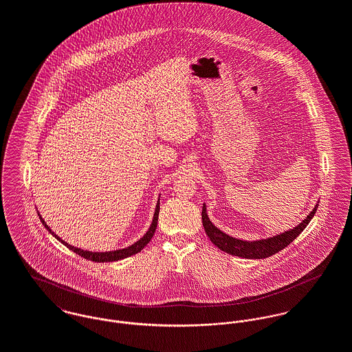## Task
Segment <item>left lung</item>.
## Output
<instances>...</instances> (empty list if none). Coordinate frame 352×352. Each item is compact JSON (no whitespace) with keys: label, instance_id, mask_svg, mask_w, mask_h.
<instances>
[{"label":"left lung","instance_id":"left-lung-1","mask_svg":"<svg viewBox=\"0 0 352 352\" xmlns=\"http://www.w3.org/2000/svg\"><path fill=\"white\" fill-rule=\"evenodd\" d=\"M317 207H318V201L316 203L313 210L307 214V217L296 228H293L287 232H283L280 234H276V236H272L268 239L254 240V241L240 240V239L232 237V236L223 233L222 230H219L210 221L204 203H203V208H201V222H203L206 234L208 236L211 243L221 251L226 252L233 256L244 257V258H265V257L275 254L276 252L285 250L290 243H293L301 234L303 229L307 226V223L311 221V218L314 217V214L317 211Z\"/></svg>","mask_w":352,"mask_h":352}]
</instances>
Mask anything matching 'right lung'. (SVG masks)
I'll use <instances>...</instances> for the list:
<instances>
[{"instance_id": "add662e5", "label": "right lung", "mask_w": 352, "mask_h": 352, "mask_svg": "<svg viewBox=\"0 0 352 352\" xmlns=\"http://www.w3.org/2000/svg\"><path fill=\"white\" fill-rule=\"evenodd\" d=\"M158 212H160V199L157 201L155 204V210H154V215H153V221H151V228L148 229V232L144 234V237H141L137 243H134L133 245L130 247H126L123 250H116V251H108V252H92L85 251V250H80L77 247H73L70 245L69 243H66L65 240H62L60 237H58L52 230H51L50 226L45 222V219L42 218V215L38 212L39 218H41V222L45 225V228L50 232L51 234L58 240L60 241L65 247H67L70 251L76 252L77 254H80L81 257L87 258V260H91V261H96V263H107V261H116V260H122V258H126L129 256H133L138 252L142 251L151 240V237L154 236V232L157 229V221H158Z\"/></svg>"}]
</instances>
